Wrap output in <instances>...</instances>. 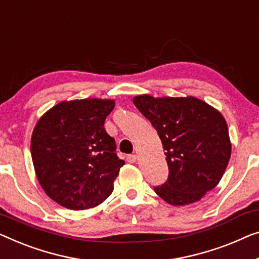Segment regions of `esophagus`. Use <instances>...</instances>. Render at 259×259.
Returning <instances> with one entry per match:
<instances>
[{"label":"esophagus","instance_id":"1","mask_svg":"<svg viewBox=\"0 0 259 259\" xmlns=\"http://www.w3.org/2000/svg\"><path fill=\"white\" fill-rule=\"evenodd\" d=\"M126 160H128L129 163H136L137 156H136V154H129V156L126 157Z\"/></svg>","mask_w":259,"mask_h":259}]
</instances>
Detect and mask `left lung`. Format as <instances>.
<instances>
[{
    "instance_id": "left-lung-1",
    "label": "left lung",
    "mask_w": 259,
    "mask_h": 259,
    "mask_svg": "<svg viewBox=\"0 0 259 259\" xmlns=\"http://www.w3.org/2000/svg\"><path fill=\"white\" fill-rule=\"evenodd\" d=\"M134 105L151 122L163 143L168 177L154 192L173 206L199 201L216 187L229 163L226 119L201 100L140 95Z\"/></svg>"
}]
</instances>
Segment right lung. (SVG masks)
I'll return each mask as SVG.
<instances>
[{"mask_svg": "<svg viewBox=\"0 0 259 259\" xmlns=\"http://www.w3.org/2000/svg\"><path fill=\"white\" fill-rule=\"evenodd\" d=\"M113 100L64 101L51 108L34 126L31 157L46 194L73 210L98 206L111 194L124 161L105 121Z\"/></svg>", "mask_w": 259, "mask_h": 259, "instance_id": "add662e5", "label": "right lung"}]
</instances>
